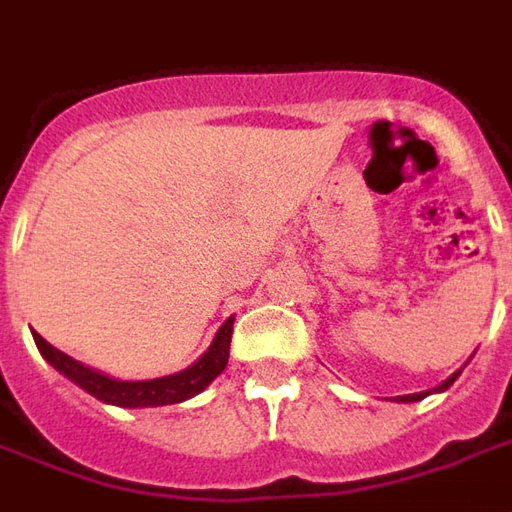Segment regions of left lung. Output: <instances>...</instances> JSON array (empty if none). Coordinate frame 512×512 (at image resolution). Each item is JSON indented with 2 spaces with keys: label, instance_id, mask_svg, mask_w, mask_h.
Here are the masks:
<instances>
[{
  "label": "left lung",
  "instance_id": "left-lung-1",
  "mask_svg": "<svg viewBox=\"0 0 512 512\" xmlns=\"http://www.w3.org/2000/svg\"><path fill=\"white\" fill-rule=\"evenodd\" d=\"M458 373H461V370H458ZM458 373H452V376L439 386V389H447V386H450L452 381L458 378ZM425 395H428V392H419V395H400V397H397V400H403V403H411V400H419V397H425Z\"/></svg>",
  "mask_w": 512,
  "mask_h": 512
}]
</instances>
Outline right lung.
<instances>
[{"label": "right lung", "instance_id": "add662e5", "mask_svg": "<svg viewBox=\"0 0 512 512\" xmlns=\"http://www.w3.org/2000/svg\"><path fill=\"white\" fill-rule=\"evenodd\" d=\"M35 345L43 354V359L51 367H57L62 376H68L73 384H79L84 392H90L104 403L120 408H147V406H172L180 400L200 395L205 386L211 384L213 378L222 373L230 359V337H233V318H227L222 323V329L216 332L213 345L200 356V362H194L189 370L175 373V376L153 378V381H117L104 373H95L90 367H84L82 362H76L68 354L57 351L54 345L46 343L40 334H32Z\"/></svg>", "mask_w": 512, "mask_h": 512}]
</instances>
